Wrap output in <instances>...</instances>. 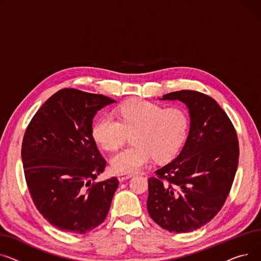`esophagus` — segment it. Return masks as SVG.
Segmentation results:
<instances>
[{"mask_svg":"<svg viewBox=\"0 0 261 261\" xmlns=\"http://www.w3.org/2000/svg\"><path fill=\"white\" fill-rule=\"evenodd\" d=\"M132 177H134L133 175H129V174H120L119 176H118V180L120 181V182H123V181H125V180H127V179H130Z\"/></svg>","mask_w":261,"mask_h":261,"instance_id":"esophagus-1","label":"esophagus"}]
</instances>
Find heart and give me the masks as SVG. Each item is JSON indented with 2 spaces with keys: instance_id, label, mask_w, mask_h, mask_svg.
Wrapping results in <instances>:
<instances>
[{
  "instance_id": "obj_1",
  "label": "heart",
  "mask_w": 261,
  "mask_h": 261,
  "mask_svg": "<svg viewBox=\"0 0 261 261\" xmlns=\"http://www.w3.org/2000/svg\"><path fill=\"white\" fill-rule=\"evenodd\" d=\"M120 121L111 115L99 118L93 126L96 142L107 150L117 149L126 133H133L135 144L121 149L111 159L116 174H136L145 167L151 157L166 161L175 156L185 142L189 117L179 107L163 106L145 100H133L118 110Z\"/></svg>"
}]
</instances>
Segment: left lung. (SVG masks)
Wrapping results in <instances>:
<instances>
[{
  "label": "left lung",
  "mask_w": 261,
  "mask_h": 261,
  "mask_svg": "<svg viewBox=\"0 0 261 261\" xmlns=\"http://www.w3.org/2000/svg\"><path fill=\"white\" fill-rule=\"evenodd\" d=\"M159 100L185 103L190 130L180 154L148 179L147 211L168 232H192L217 215L231 190L237 134L218 103L199 91H173Z\"/></svg>",
  "instance_id": "1"
}]
</instances>
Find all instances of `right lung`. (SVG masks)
Here are the masks:
<instances>
[{"label": "right lung", "instance_id": "1", "mask_svg": "<svg viewBox=\"0 0 261 261\" xmlns=\"http://www.w3.org/2000/svg\"><path fill=\"white\" fill-rule=\"evenodd\" d=\"M115 102L61 89L40 107L25 132L22 162L29 193L43 217L62 231L85 234L110 211L119 181L93 182L106 165L93 137V120Z\"/></svg>", "mask_w": 261, "mask_h": 261}]
</instances>
